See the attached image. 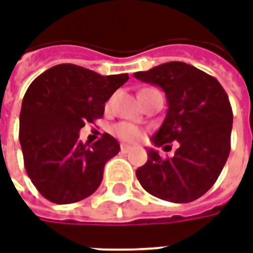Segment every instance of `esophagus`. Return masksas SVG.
I'll return each instance as SVG.
<instances>
[{"instance_id":"esophagus-1","label":"esophagus","mask_w":253,"mask_h":253,"mask_svg":"<svg viewBox=\"0 0 253 253\" xmlns=\"http://www.w3.org/2000/svg\"><path fill=\"white\" fill-rule=\"evenodd\" d=\"M131 146H128V145H125V143H122L121 145V152L122 153H128L130 150H131Z\"/></svg>"}]
</instances>
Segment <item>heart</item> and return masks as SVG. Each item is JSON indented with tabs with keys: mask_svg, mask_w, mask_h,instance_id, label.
Returning a JSON list of instances; mask_svg holds the SVG:
<instances>
[{
	"mask_svg": "<svg viewBox=\"0 0 253 253\" xmlns=\"http://www.w3.org/2000/svg\"><path fill=\"white\" fill-rule=\"evenodd\" d=\"M146 90H149V89H145L142 92H146ZM110 103L111 100H108L107 107L110 105ZM111 132H112V135H115L116 138H119L121 141H125V142H138L142 138L141 128L135 125H132V123H128V122H119V123L114 125L111 127Z\"/></svg>",
	"mask_w": 253,
	"mask_h": 253,
	"instance_id": "heart-1",
	"label": "heart"
}]
</instances>
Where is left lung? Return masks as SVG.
<instances>
[{
    "mask_svg": "<svg viewBox=\"0 0 253 253\" xmlns=\"http://www.w3.org/2000/svg\"><path fill=\"white\" fill-rule=\"evenodd\" d=\"M134 77L161 86L168 99L167 116L152 137L154 145L179 142L175 156L167 159L149 149L137 179L160 199L195 201L214 186L230 152L233 112L228 94L217 78L184 62L163 63Z\"/></svg>",
    "mask_w": 253,
    "mask_h": 253,
    "instance_id": "8db88e82",
    "label": "left lung"
}]
</instances>
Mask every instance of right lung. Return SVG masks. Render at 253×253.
I'll return each mask as SVG.
<instances>
[{
  "label": "right lung",
  "mask_w": 253,
  "mask_h": 253,
  "mask_svg": "<svg viewBox=\"0 0 253 253\" xmlns=\"http://www.w3.org/2000/svg\"><path fill=\"white\" fill-rule=\"evenodd\" d=\"M127 80V73L101 76L61 63L31 83L20 111L19 139L28 177L47 201L76 203L97 190L105 163L121 146L107 132L83 143L78 131L103 118L105 101Z\"/></svg>",
  "instance_id": "add662e5"
}]
</instances>
